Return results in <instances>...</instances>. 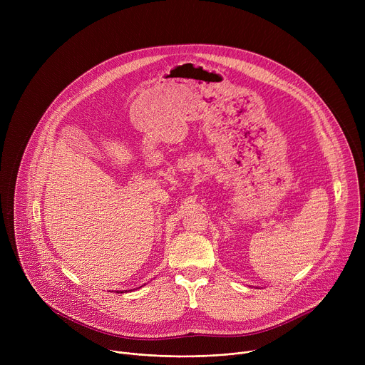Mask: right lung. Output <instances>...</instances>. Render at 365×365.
I'll list each match as a JSON object with an SVG mask.
<instances>
[{
  "label": "right lung",
  "mask_w": 365,
  "mask_h": 365,
  "mask_svg": "<svg viewBox=\"0 0 365 365\" xmlns=\"http://www.w3.org/2000/svg\"><path fill=\"white\" fill-rule=\"evenodd\" d=\"M117 293H123V292H117Z\"/></svg>",
  "instance_id": "obj_1"
}]
</instances>
